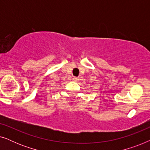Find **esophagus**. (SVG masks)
<instances>
[{"instance_id": "34e87169", "label": "esophagus", "mask_w": 150, "mask_h": 150, "mask_svg": "<svg viewBox=\"0 0 150 150\" xmlns=\"http://www.w3.org/2000/svg\"><path fill=\"white\" fill-rule=\"evenodd\" d=\"M73 80H74V81H76V82L79 81V77H74V78H73Z\"/></svg>"}]
</instances>
